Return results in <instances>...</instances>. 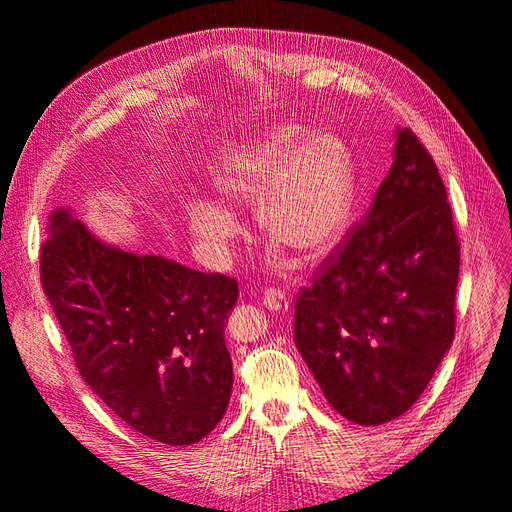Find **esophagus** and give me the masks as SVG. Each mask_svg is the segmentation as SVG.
I'll list each match as a JSON object with an SVG mask.
<instances>
[{
  "label": "esophagus",
  "mask_w": 512,
  "mask_h": 512,
  "mask_svg": "<svg viewBox=\"0 0 512 512\" xmlns=\"http://www.w3.org/2000/svg\"><path fill=\"white\" fill-rule=\"evenodd\" d=\"M262 305L269 307L271 312H286L290 305V297L280 288H267L262 292Z\"/></svg>",
  "instance_id": "1"
}]
</instances>
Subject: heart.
<instances>
[{"instance_id":"b5f03b06","label":"heart","mask_w":512,"mask_h":512,"mask_svg":"<svg viewBox=\"0 0 512 512\" xmlns=\"http://www.w3.org/2000/svg\"><path fill=\"white\" fill-rule=\"evenodd\" d=\"M218 203L198 198L188 205L194 235L215 254H228L239 222L228 209L256 205L267 237L301 260L329 254L342 237L352 194V162L342 138L284 123L222 153L211 170Z\"/></svg>"}]
</instances>
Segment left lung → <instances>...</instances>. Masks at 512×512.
I'll return each mask as SVG.
<instances>
[{"mask_svg":"<svg viewBox=\"0 0 512 512\" xmlns=\"http://www.w3.org/2000/svg\"><path fill=\"white\" fill-rule=\"evenodd\" d=\"M459 239L438 166L412 130L365 222L294 305V344L329 404L356 425L410 410L455 335Z\"/></svg>","mask_w":512,"mask_h":512,"instance_id":"obj_1","label":"left lung"}]
</instances>
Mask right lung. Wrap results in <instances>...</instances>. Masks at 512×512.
Here are the masks:
<instances>
[{
  "instance_id": "1",
  "label": "right lung",
  "mask_w": 512,
  "mask_h": 512,
  "mask_svg": "<svg viewBox=\"0 0 512 512\" xmlns=\"http://www.w3.org/2000/svg\"><path fill=\"white\" fill-rule=\"evenodd\" d=\"M46 237L42 288L87 386L151 440H203L230 401L224 327L237 282L123 252L66 207L51 213Z\"/></svg>"
}]
</instances>
